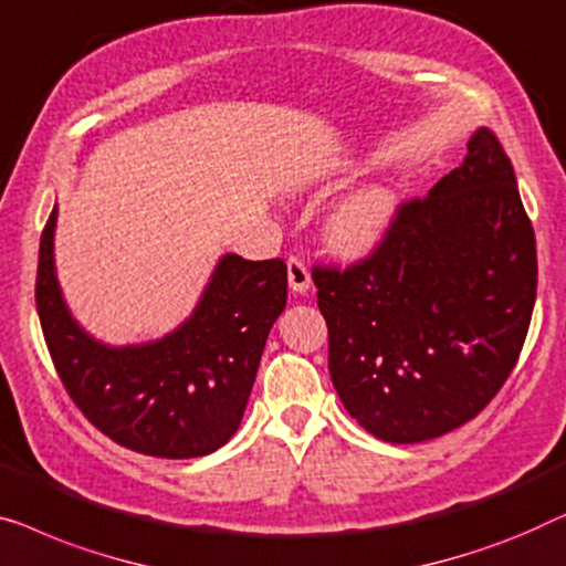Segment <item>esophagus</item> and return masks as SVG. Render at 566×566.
Segmentation results:
<instances>
[{
    "label": "esophagus",
    "instance_id": "obj_1",
    "mask_svg": "<svg viewBox=\"0 0 566 566\" xmlns=\"http://www.w3.org/2000/svg\"><path fill=\"white\" fill-rule=\"evenodd\" d=\"M286 282H290V290L297 294H305L310 290V272L307 266L302 264L300 259H290L286 261Z\"/></svg>",
    "mask_w": 566,
    "mask_h": 566
}]
</instances>
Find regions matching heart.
<instances>
[{"label":"heart","instance_id":"1","mask_svg":"<svg viewBox=\"0 0 566 566\" xmlns=\"http://www.w3.org/2000/svg\"><path fill=\"white\" fill-rule=\"evenodd\" d=\"M397 192L385 181H371L346 195L325 218V243L340 259L369 256L387 241L397 218Z\"/></svg>","mask_w":566,"mask_h":566}]
</instances>
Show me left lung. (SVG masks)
Returning a JSON list of instances; mask_svg holds the SVG:
<instances>
[{
	"instance_id": "8db88e82",
	"label": "left lung",
	"mask_w": 566,
	"mask_h": 566,
	"mask_svg": "<svg viewBox=\"0 0 566 566\" xmlns=\"http://www.w3.org/2000/svg\"><path fill=\"white\" fill-rule=\"evenodd\" d=\"M536 238L488 127L387 241L346 272L315 269L333 387L379 441L420 443L472 420L513 371L536 302Z\"/></svg>"
}]
</instances>
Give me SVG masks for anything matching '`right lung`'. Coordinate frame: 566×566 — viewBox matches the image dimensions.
Wrapping results in <instances>:
<instances>
[{"mask_svg": "<svg viewBox=\"0 0 566 566\" xmlns=\"http://www.w3.org/2000/svg\"><path fill=\"white\" fill-rule=\"evenodd\" d=\"M53 207L35 302L55 371L78 410L125 449L161 459L218 451L241 426L269 331L286 305V264L222 253L185 323L113 346L71 315L55 274Z\"/></svg>", "mask_w": 566, "mask_h": 566, "instance_id": "1", "label": "right lung"}]
</instances>
